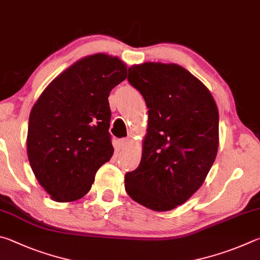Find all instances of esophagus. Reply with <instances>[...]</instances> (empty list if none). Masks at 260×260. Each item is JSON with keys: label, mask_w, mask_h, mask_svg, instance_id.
<instances>
[{"label": "esophagus", "mask_w": 260, "mask_h": 260, "mask_svg": "<svg viewBox=\"0 0 260 260\" xmlns=\"http://www.w3.org/2000/svg\"><path fill=\"white\" fill-rule=\"evenodd\" d=\"M130 143H131V139L130 138H122V139L118 140V147H120L121 149H123V148H125V147L129 146Z\"/></svg>", "instance_id": "esophagus-1"}]
</instances>
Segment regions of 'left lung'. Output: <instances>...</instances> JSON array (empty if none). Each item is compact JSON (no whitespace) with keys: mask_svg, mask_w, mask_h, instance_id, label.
I'll return each mask as SVG.
<instances>
[{"mask_svg":"<svg viewBox=\"0 0 260 260\" xmlns=\"http://www.w3.org/2000/svg\"><path fill=\"white\" fill-rule=\"evenodd\" d=\"M129 83L148 108L138 168L124 177L129 197L154 211H169L201 187L219 144V114L208 88L176 63L129 68Z\"/></svg>","mask_w":260,"mask_h":260,"instance_id":"1","label":"left lung"}]
</instances>
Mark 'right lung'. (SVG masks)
Listing matches in <instances>:
<instances>
[{
    "mask_svg": "<svg viewBox=\"0 0 260 260\" xmlns=\"http://www.w3.org/2000/svg\"><path fill=\"white\" fill-rule=\"evenodd\" d=\"M126 79L117 57L95 53L59 74L30 111L27 155L40 185L56 202L83 198L111 160L108 95Z\"/></svg>",
    "mask_w": 260,
    "mask_h": 260,
    "instance_id": "add662e5",
    "label": "right lung"
}]
</instances>
